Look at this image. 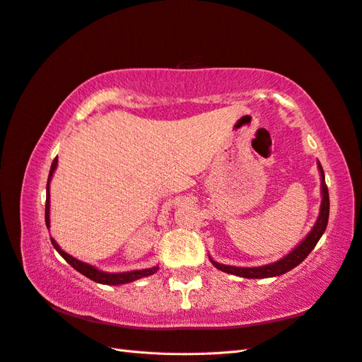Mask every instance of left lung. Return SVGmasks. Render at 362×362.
<instances>
[{
  "mask_svg": "<svg viewBox=\"0 0 362 362\" xmlns=\"http://www.w3.org/2000/svg\"><path fill=\"white\" fill-rule=\"evenodd\" d=\"M319 170H320V176H322V184H320V189H322V204H320V214H319V218L315 224V228L311 229L310 234L305 237V240L299 246L293 249V251L288 255H285L282 260L271 263V264H264V267H259V268L228 267V264L216 263L211 259L214 267L218 268L220 271L229 272V274H235L240 277L264 279V277H276L280 274H285V272L296 268L297 264L307 259V255L313 251V249H315L316 243L319 242V238L322 237V234L325 232L327 223H328V215H330V198H328V187L325 184V175L322 170V165L320 164H319Z\"/></svg>",
  "mask_w": 362,
  "mask_h": 362,
  "instance_id": "8db88e82",
  "label": "left lung"
}]
</instances>
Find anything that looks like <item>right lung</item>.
Here are the masks:
<instances>
[{
    "instance_id": "1",
    "label": "right lung",
    "mask_w": 362,
    "mask_h": 362,
    "mask_svg": "<svg viewBox=\"0 0 362 362\" xmlns=\"http://www.w3.org/2000/svg\"><path fill=\"white\" fill-rule=\"evenodd\" d=\"M55 167H57V158H55L52 160V165H51V170H49V176H47V186H46V209H45V220H46V226L49 228V181L52 178V173L55 170ZM51 242L54 245V247L57 249V252L65 259L72 268L77 269L80 274L86 276L88 279L94 280V282L98 284H103V285H120V284H128V282H133V280H138L141 277H147V276H151L155 274V272L158 271V267H153V268H148V269H139V271H130V272H117V274H115V272H103V271H99L95 269L94 267H91V264H86L83 262H80L77 259H74V257H71L69 254H66L65 251H62L60 246L55 243V240L51 238Z\"/></svg>"
}]
</instances>
